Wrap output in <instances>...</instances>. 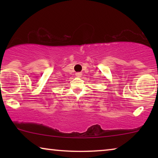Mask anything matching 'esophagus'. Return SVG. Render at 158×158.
Returning a JSON list of instances; mask_svg holds the SVG:
<instances>
[{"label": "esophagus", "instance_id": "obj_1", "mask_svg": "<svg viewBox=\"0 0 158 158\" xmlns=\"http://www.w3.org/2000/svg\"><path fill=\"white\" fill-rule=\"evenodd\" d=\"M75 75H76L77 77H81L82 75V73H75Z\"/></svg>", "mask_w": 158, "mask_h": 158}]
</instances>
